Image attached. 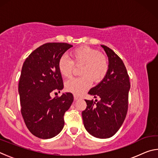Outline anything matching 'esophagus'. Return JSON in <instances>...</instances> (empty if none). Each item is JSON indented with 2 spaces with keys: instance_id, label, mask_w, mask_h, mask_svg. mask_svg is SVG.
Here are the masks:
<instances>
[{
  "instance_id": "1",
  "label": "esophagus",
  "mask_w": 158,
  "mask_h": 158,
  "mask_svg": "<svg viewBox=\"0 0 158 158\" xmlns=\"http://www.w3.org/2000/svg\"><path fill=\"white\" fill-rule=\"evenodd\" d=\"M74 101H77V100H79V98L78 97V96H77V95H74Z\"/></svg>"
}]
</instances>
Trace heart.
Masks as SVG:
<instances>
[{
    "instance_id": "heart-1",
    "label": "heart",
    "mask_w": 158,
    "mask_h": 158,
    "mask_svg": "<svg viewBox=\"0 0 158 158\" xmlns=\"http://www.w3.org/2000/svg\"><path fill=\"white\" fill-rule=\"evenodd\" d=\"M72 60L65 56L60 58L58 68L61 75L69 77L73 74L74 64L81 66L79 77H73L65 83L66 90L79 95L89 89L92 80L100 82L105 78L109 70V62L105 56L99 51L89 47H81L71 53Z\"/></svg>"
}]
</instances>
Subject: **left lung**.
<instances>
[{
    "mask_svg": "<svg viewBox=\"0 0 158 158\" xmlns=\"http://www.w3.org/2000/svg\"><path fill=\"white\" fill-rule=\"evenodd\" d=\"M101 47L108 57L109 70L105 78L89 90V95L100 100H85L87 107L82 111V118L84 127L90 135L106 139L114 135L123 123L130 83L123 60L110 48Z\"/></svg>",
    "mask_w": 158,
    "mask_h": 158,
    "instance_id": "1",
    "label": "left lung"
}]
</instances>
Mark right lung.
<instances>
[{
	"mask_svg": "<svg viewBox=\"0 0 158 158\" xmlns=\"http://www.w3.org/2000/svg\"><path fill=\"white\" fill-rule=\"evenodd\" d=\"M72 45L46 43L33 51L23 64L19 82L21 114L26 127L35 137L47 139L64 126V114L74 100L71 93L52 98L50 93L63 89L58 70L60 58Z\"/></svg>",
	"mask_w": 158,
	"mask_h": 158,
	"instance_id": "right-lung-1",
	"label": "right lung"
}]
</instances>
